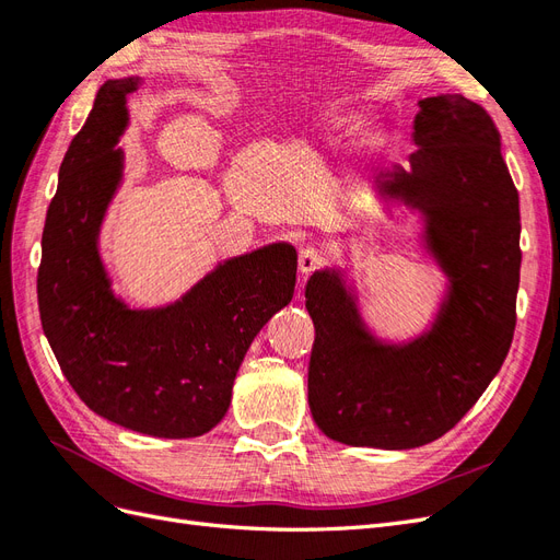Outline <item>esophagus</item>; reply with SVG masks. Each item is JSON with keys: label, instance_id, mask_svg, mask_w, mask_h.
Instances as JSON below:
<instances>
[{"label": "esophagus", "instance_id": "1", "mask_svg": "<svg viewBox=\"0 0 560 560\" xmlns=\"http://www.w3.org/2000/svg\"><path fill=\"white\" fill-rule=\"evenodd\" d=\"M325 259H327L325 249H319V247H306V249H301V254H299V270H301V276L308 278V276L313 273V270H317L322 264H325Z\"/></svg>", "mask_w": 560, "mask_h": 560}]
</instances>
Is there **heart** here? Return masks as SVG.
<instances>
[{"label": "heart", "mask_w": 560, "mask_h": 560, "mask_svg": "<svg viewBox=\"0 0 560 560\" xmlns=\"http://www.w3.org/2000/svg\"><path fill=\"white\" fill-rule=\"evenodd\" d=\"M352 126H354L352 116H334L331 124H329L331 132H338V135H348L352 130Z\"/></svg>", "instance_id": "heart-1"}]
</instances>
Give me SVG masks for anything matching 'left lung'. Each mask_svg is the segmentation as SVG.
I'll list each match as a JSON object with an SVG mask.
<instances>
[{
	"label": "left lung",
	"instance_id": "obj_1",
	"mask_svg": "<svg viewBox=\"0 0 560 560\" xmlns=\"http://www.w3.org/2000/svg\"><path fill=\"white\" fill-rule=\"evenodd\" d=\"M409 167L376 177L378 191L425 217V241L448 273L432 329L406 346L364 329L334 270L306 284L315 325L308 404L334 442L416 448L455 428L495 378L516 327L518 191L490 114L463 95L418 103Z\"/></svg>",
	"mask_w": 560,
	"mask_h": 560
}]
</instances>
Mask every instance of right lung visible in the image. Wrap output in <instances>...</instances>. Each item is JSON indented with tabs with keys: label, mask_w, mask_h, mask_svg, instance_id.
Returning a JSON list of instances; mask_svg holds the SVG:
<instances>
[{
	"label": "right lung",
	"mask_w": 560,
	"mask_h": 560,
	"mask_svg": "<svg viewBox=\"0 0 560 560\" xmlns=\"http://www.w3.org/2000/svg\"><path fill=\"white\" fill-rule=\"evenodd\" d=\"M138 83L107 81L62 159L42 235L39 315L65 378L91 411L149 436H200L229 411L254 336L292 301L296 252L268 245L229 259L156 311H130L112 294L97 233L124 175L116 142Z\"/></svg>",
	"instance_id": "obj_1"
}]
</instances>
